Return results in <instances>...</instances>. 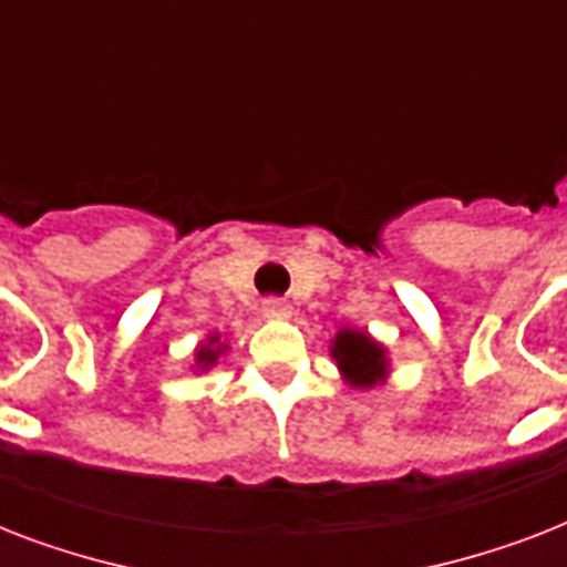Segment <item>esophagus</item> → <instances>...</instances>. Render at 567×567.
<instances>
[{"instance_id":"obj_1","label":"esophagus","mask_w":567,"mask_h":567,"mask_svg":"<svg viewBox=\"0 0 567 567\" xmlns=\"http://www.w3.org/2000/svg\"><path fill=\"white\" fill-rule=\"evenodd\" d=\"M261 311H265L267 318H288L291 315V306L279 297H270V300L261 302Z\"/></svg>"}]
</instances>
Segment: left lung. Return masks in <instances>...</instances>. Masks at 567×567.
Masks as SVG:
<instances>
[{"label":"left lung","instance_id":"left-lung-1","mask_svg":"<svg viewBox=\"0 0 567 567\" xmlns=\"http://www.w3.org/2000/svg\"><path fill=\"white\" fill-rule=\"evenodd\" d=\"M332 359L338 371L355 388H373L385 382L388 377V355L385 347L373 341L362 329H341L332 341Z\"/></svg>","mask_w":567,"mask_h":567}]
</instances>
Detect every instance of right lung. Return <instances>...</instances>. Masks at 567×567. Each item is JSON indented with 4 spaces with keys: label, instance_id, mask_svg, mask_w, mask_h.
<instances>
[{
    "label": "right lung",
    "instance_id": "1",
    "mask_svg": "<svg viewBox=\"0 0 567 567\" xmlns=\"http://www.w3.org/2000/svg\"><path fill=\"white\" fill-rule=\"evenodd\" d=\"M226 350V344H220V336H212L205 344H199V350H196V368H212V364H217V359H220V353Z\"/></svg>",
    "mask_w": 567,
    "mask_h": 567
}]
</instances>
